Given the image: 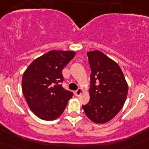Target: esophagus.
<instances>
[{
  "instance_id": "1",
  "label": "esophagus",
  "mask_w": 149,
  "mask_h": 149,
  "mask_svg": "<svg viewBox=\"0 0 149 149\" xmlns=\"http://www.w3.org/2000/svg\"><path fill=\"white\" fill-rule=\"evenodd\" d=\"M75 95L76 96H80L83 93V89L81 88H79L77 91H75Z\"/></svg>"
}]
</instances>
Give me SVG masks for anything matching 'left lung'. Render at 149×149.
I'll list each match as a JSON object with an SVG mask.
<instances>
[{
  "mask_svg": "<svg viewBox=\"0 0 149 149\" xmlns=\"http://www.w3.org/2000/svg\"><path fill=\"white\" fill-rule=\"evenodd\" d=\"M91 68L89 103L83 106L86 116L97 124L109 122L122 108L128 86L119 65L100 51L87 52Z\"/></svg>",
  "mask_w": 149,
  "mask_h": 149,
  "instance_id": "left-lung-1",
  "label": "left lung"
}]
</instances>
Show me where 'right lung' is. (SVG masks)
<instances>
[{
    "mask_svg": "<svg viewBox=\"0 0 149 149\" xmlns=\"http://www.w3.org/2000/svg\"><path fill=\"white\" fill-rule=\"evenodd\" d=\"M74 56V51H50L34 60L24 72V96L31 111L39 119H57L72 98L73 93L62 86V71Z\"/></svg>",
    "mask_w": 149,
    "mask_h": 149,
    "instance_id": "add662e5",
    "label": "right lung"
}]
</instances>
